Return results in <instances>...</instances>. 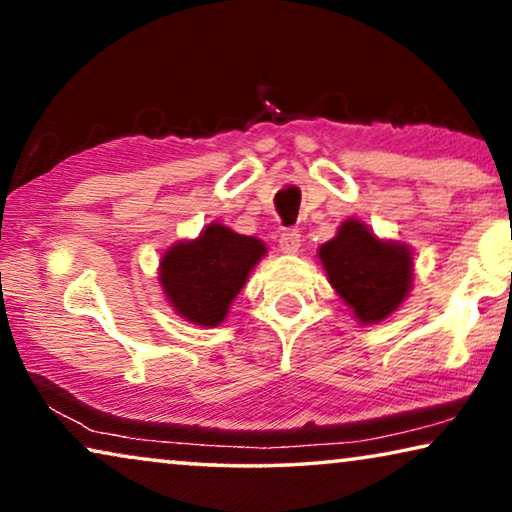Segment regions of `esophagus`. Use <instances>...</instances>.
<instances>
[{"label":"esophagus","mask_w":512,"mask_h":512,"mask_svg":"<svg viewBox=\"0 0 512 512\" xmlns=\"http://www.w3.org/2000/svg\"><path fill=\"white\" fill-rule=\"evenodd\" d=\"M280 250H283L285 255H297L299 248H301V234L294 232V229H290V232H283L280 234Z\"/></svg>","instance_id":"obj_1"}]
</instances>
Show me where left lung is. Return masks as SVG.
I'll return each mask as SVG.
<instances>
[{
    "label": "left lung",
    "mask_w": 512,
    "mask_h": 512,
    "mask_svg": "<svg viewBox=\"0 0 512 512\" xmlns=\"http://www.w3.org/2000/svg\"><path fill=\"white\" fill-rule=\"evenodd\" d=\"M318 257L331 287L364 325L390 318L413 285V253L406 243L380 241L359 220H345Z\"/></svg>",
    "instance_id": "obj_1"
}]
</instances>
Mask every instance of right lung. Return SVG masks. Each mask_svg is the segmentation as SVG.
<instances>
[{
	"mask_svg": "<svg viewBox=\"0 0 512 512\" xmlns=\"http://www.w3.org/2000/svg\"><path fill=\"white\" fill-rule=\"evenodd\" d=\"M264 255L266 246L255 236L236 234L220 222H211L197 239L178 241L162 255L164 297L192 325H220Z\"/></svg>",
	"mask_w": 512,
	"mask_h": 512,
	"instance_id": "add662e5",
	"label": "right lung"
}]
</instances>
